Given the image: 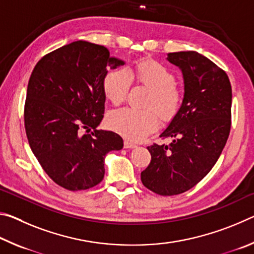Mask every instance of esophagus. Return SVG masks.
Returning a JSON list of instances; mask_svg holds the SVG:
<instances>
[{"instance_id": "obj_1", "label": "esophagus", "mask_w": 254, "mask_h": 254, "mask_svg": "<svg viewBox=\"0 0 254 254\" xmlns=\"http://www.w3.org/2000/svg\"><path fill=\"white\" fill-rule=\"evenodd\" d=\"M124 148H126V149H134V148H136V144L126 140V141H124Z\"/></svg>"}]
</instances>
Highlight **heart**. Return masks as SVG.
<instances>
[{"instance_id": "b5f03b06", "label": "heart", "mask_w": 254, "mask_h": 254, "mask_svg": "<svg viewBox=\"0 0 254 254\" xmlns=\"http://www.w3.org/2000/svg\"><path fill=\"white\" fill-rule=\"evenodd\" d=\"M131 80L150 88L147 106H153L160 117L171 119L178 111L182 95L176 86L175 75L160 63L151 59L137 62L127 69L110 70L103 79L105 97L113 104L122 103L127 95ZM109 127L127 140L140 141L158 127L159 119L153 109L135 110L122 107L107 117Z\"/></svg>"}]
</instances>
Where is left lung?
<instances>
[{
  "label": "left lung",
  "instance_id": "8db88e82",
  "mask_svg": "<svg viewBox=\"0 0 254 254\" xmlns=\"http://www.w3.org/2000/svg\"><path fill=\"white\" fill-rule=\"evenodd\" d=\"M167 60L183 74L184 98L160 137L168 144L148 147L151 162L141 182L158 195L187 191L213 168L231 128L232 87L226 72L197 51H178Z\"/></svg>",
  "mask_w": 254,
  "mask_h": 254
}]
</instances>
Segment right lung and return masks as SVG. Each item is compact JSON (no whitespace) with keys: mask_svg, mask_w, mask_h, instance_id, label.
I'll use <instances>...</instances> for the list:
<instances>
[{"mask_svg":"<svg viewBox=\"0 0 254 254\" xmlns=\"http://www.w3.org/2000/svg\"><path fill=\"white\" fill-rule=\"evenodd\" d=\"M126 62L104 46L77 40L39 60L29 79L24 126L30 148L47 175L68 190L104 178V159L123 148L112 131L97 130L104 117L103 79ZM81 128L94 131L81 135Z\"/></svg>","mask_w":254,"mask_h":254,"instance_id":"obj_1","label":"right lung"}]
</instances>
